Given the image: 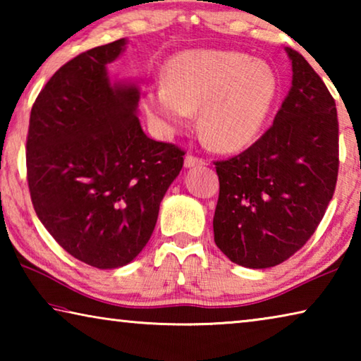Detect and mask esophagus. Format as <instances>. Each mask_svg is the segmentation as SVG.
I'll list each match as a JSON object with an SVG mask.
<instances>
[{"label":"esophagus","instance_id":"34e87169","mask_svg":"<svg viewBox=\"0 0 361 361\" xmlns=\"http://www.w3.org/2000/svg\"><path fill=\"white\" fill-rule=\"evenodd\" d=\"M205 159L197 157L194 154H188L185 157V167H197V166H205Z\"/></svg>","mask_w":361,"mask_h":361}]
</instances>
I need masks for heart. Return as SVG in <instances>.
<instances>
[{
  "label": "heart",
  "mask_w": 361,
  "mask_h": 361,
  "mask_svg": "<svg viewBox=\"0 0 361 361\" xmlns=\"http://www.w3.org/2000/svg\"><path fill=\"white\" fill-rule=\"evenodd\" d=\"M162 79L164 85L146 92V111L164 129L178 130L199 109L200 135L218 151L252 142L277 94L271 66L237 51L181 52L170 59Z\"/></svg>",
  "instance_id": "heart-1"
}]
</instances>
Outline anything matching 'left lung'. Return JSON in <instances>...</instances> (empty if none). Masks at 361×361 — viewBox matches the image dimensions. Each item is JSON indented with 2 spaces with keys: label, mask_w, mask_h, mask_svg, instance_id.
<instances>
[{
  "label": "left lung",
  "mask_w": 361,
  "mask_h": 361,
  "mask_svg": "<svg viewBox=\"0 0 361 361\" xmlns=\"http://www.w3.org/2000/svg\"><path fill=\"white\" fill-rule=\"evenodd\" d=\"M293 84L274 124L256 142L216 161L215 243L235 264L277 266L314 235L339 172V124L325 82L286 47Z\"/></svg>",
  "instance_id": "8db88e82"
}]
</instances>
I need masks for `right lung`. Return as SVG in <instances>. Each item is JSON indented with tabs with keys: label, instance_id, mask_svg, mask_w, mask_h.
Wrapping results in <instances>:
<instances>
[{
	"label": "right lung",
	"instance_id": "right-lung-1",
	"mask_svg": "<svg viewBox=\"0 0 361 361\" xmlns=\"http://www.w3.org/2000/svg\"><path fill=\"white\" fill-rule=\"evenodd\" d=\"M126 39L89 49L54 73L33 103L27 180L39 221L65 252L99 269L126 266L154 231L185 151L145 135L138 89L111 84Z\"/></svg>",
	"mask_w": 361,
	"mask_h": 361
}]
</instances>
